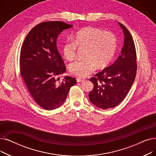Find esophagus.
<instances>
[{"label": "esophagus", "mask_w": 156, "mask_h": 156, "mask_svg": "<svg viewBox=\"0 0 156 156\" xmlns=\"http://www.w3.org/2000/svg\"><path fill=\"white\" fill-rule=\"evenodd\" d=\"M76 81H77V82H83L84 80L82 78H76Z\"/></svg>", "instance_id": "obj_1"}]
</instances>
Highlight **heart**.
Segmentation results:
<instances>
[{
	"instance_id": "b5f03b06",
	"label": "heart",
	"mask_w": 156,
	"mask_h": 156,
	"mask_svg": "<svg viewBox=\"0 0 156 156\" xmlns=\"http://www.w3.org/2000/svg\"><path fill=\"white\" fill-rule=\"evenodd\" d=\"M62 46L64 57L72 60L76 56L77 46L86 47L83 60L69 65L73 75L83 78L96 69L103 68L113 59L117 49V38L115 34L92 27H87L77 31L73 37Z\"/></svg>"
}]
</instances>
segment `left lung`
Here are the masks:
<instances>
[{
    "mask_svg": "<svg viewBox=\"0 0 156 156\" xmlns=\"http://www.w3.org/2000/svg\"><path fill=\"white\" fill-rule=\"evenodd\" d=\"M124 35L120 55L112 65L90 78L94 89L89 94L90 102L101 109L117 106L129 91L136 77V53L131 34L118 22Z\"/></svg>",
    "mask_w": 156,
    "mask_h": 156,
    "instance_id": "obj_1",
    "label": "left lung"
}]
</instances>
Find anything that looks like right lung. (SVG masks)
Masks as SVG:
<instances>
[{
    "label": "right lung",
    "mask_w": 156,
    "mask_h": 156,
    "mask_svg": "<svg viewBox=\"0 0 156 156\" xmlns=\"http://www.w3.org/2000/svg\"><path fill=\"white\" fill-rule=\"evenodd\" d=\"M73 27L60 21L41 23L26 36L20 58V74L36 103L47 110L61 106L70 88L76 83L74 78L59 75L66 71L57 48V39L63 30Z\"/></svg>",
    "instance_id": "obj_1"
}]
</instances>
